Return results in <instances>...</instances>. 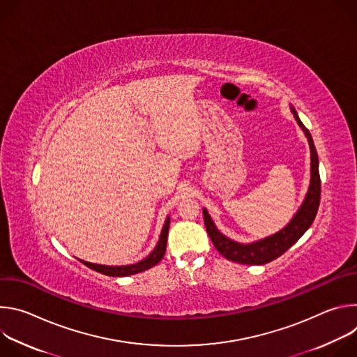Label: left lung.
<instances>
[{"label": "left lung", "mask_w": 357, "mask_h": 357, "mask_svg": "<svg viewBox=\"0 0 357 357\" xmlns=\"http://www.w3.org/2000/svg\"><path fill=\"white\" fill-rule=\"evenodd\" d=\"M291 113L294 114V119L296 120L299 128L303 131L305 137L308 139L310 151H311V179H310V188L302 205L296 211V213L292 216L289 223L284 226L280 231L267 236L264 238L251 241V243H240L236 241L223 233L219 231L215 222L212 220L209 212L203 208V219H205V226L208 230V234L215 244L216 250L222 254V256L233 263L238 264H247V266H261L266 263H270L284 254L292 244H295L301 236L307 231L319 208V199H321V179H319V160L317 154V148L314 145V139L311 137V132L302 124V121L298 117V113L292 106H289Z\"/></svg>", "instance_id": "left-lung-1"}]
</instances>
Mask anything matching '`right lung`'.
<instances>
[{
  "label": "right lung",
  "instance_id": "obj_1",
  "mask_svg": "<svg viewBox=\"0 0 357 357\" xmlns=\"http://www.w3.org/2000/svg\"><path fill=\"white\" fill-rule=\"evenodd\" d=\"M169 223H171V218L168 216L165 223H164V227L161 230V234H160V240L155 245V248L152 250L148 256L145 259H142L141 261L138 263H134V264H127V266H103V264H93V263H87V261H83L80 260L84 266H87L89 268L97 271V273H101L105 275H109V277H127V275H134V274H138V273H142L151 267H154L155 264H158L164 254H165V250H167V240H168V230H169Z\"/></svg>",
  "mask_w": 357,
  "mask_h": 357
}]
</instances>
